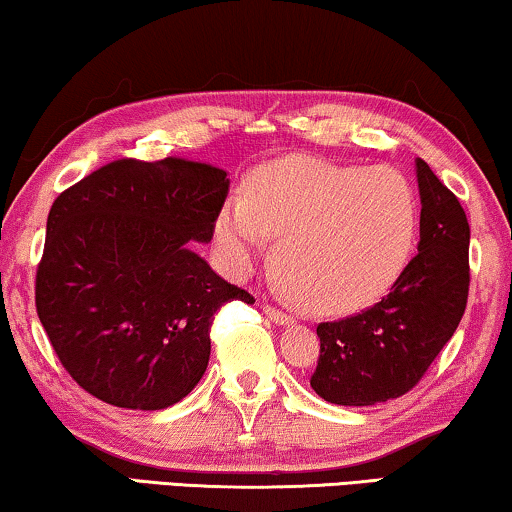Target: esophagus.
<instances>
[{"mask_svg": "<svg viewBox=\"0 0 512 512\" xmlns=\"http://www.w3.org/2000/svg\"><path fill=\"white\" fill-rule=\"evenodd\" d=\"M262 311H264V315L269 320H273L276 322V325H292V315L290 313H285V311H280V308H276V306H271V304H264L262 306Z\"/></svg>", "mask_w": 512, "mask_h": 512, "instance_id": "34e87169", "label": "esophagus"}]
</instances>
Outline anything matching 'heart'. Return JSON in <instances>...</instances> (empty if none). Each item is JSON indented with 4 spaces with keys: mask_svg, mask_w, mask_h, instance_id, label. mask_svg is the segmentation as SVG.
Returning <instances> with one entry per match:
<instances>
[{
    "mask_svg": "<svg viewBox=\"0 0 512 512\" xmlns=\"http://www.w3.org/2000/svg\"><path fill=\"white\" fill-rule=\"evenodd\" d=\"M215 234L239 271L253 264L264 234L276 239L273 269L299 304L341 315L397 283L415 246L417 208L397 171L290 157L250 174L246 201L222 208Z\"/></svg>",
    "mask_w": 512,
    "mask_h": 512,
    "instance_id": "obj_1",
    "label": "heart"
}]
</instances>
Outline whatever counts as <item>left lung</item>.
Returning <instances> with one entry per match:
<instances>
[{
	"mask_svg": "<svg viewBox=\"0 0 512 512\" xmlns=\"http://www.w3.org/2000/svg\"><path fill=\"white\" fill-rule=\"evenodd\" d=\"M420 241L387 297L350 318L320 322L315 394L338 406H373L420 383L450 341L469 299V220L429 164L415 162Z\"/></svg>",
	"mask_w": 512,
	"mask_h": 512,
	"instance_id": "1",
	"label": "left lung"
}]
</instances>
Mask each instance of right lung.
<instances>
[{"label": "right lung", "mask_w": 512, "mask_h": 512, "mask_svg": "<svg viewBox=\"0 0 512 512\" xmlns=\"http://www.w3.org/2000/svg\"><path fill=\"white\" fill-rule=\"evenodd\" d=\"M227 192L213 164L122 157L53 201L34 299L57 359L92 397L174 406L204 376L215 313L255 301L190 250L213 239Z\"/></svg>", "instance_id": "1"}]
</instances>
